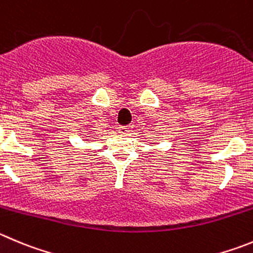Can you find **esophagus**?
Segmentation results:
<instances>
[{"label": "esophagus", "mask_w": 253, "mask_h": 253, "mask_svg": "<svg viewBox=\"0 0 253 253\" xmlns=\"http://www.w3.org/2000/svg\"><path fill=\"white\" fill-rule=\"evenodd\" d=\"M119 132H120V133H122V134L127 133V132H128V127H127V126H120L119 127Z\"/></svg>", "instance_id": "34e87169"}]
</instances>
